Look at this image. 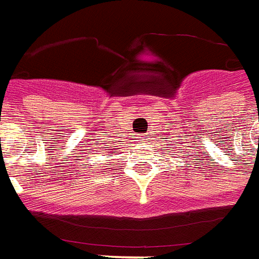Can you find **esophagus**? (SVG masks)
I'll use <instances>...</instances> for the list:
<instances>
[{"label": "esophagus", "mask_w": 259, "mask_h": 259, "mask_svg": "<svg viewBox=\"0 0 259 259\" xmlns=\"http://www.w3.org/2000/svg\"><path fill=\"white\" fill-rule=\"evenodd\" d=\"M149 135H150V134H145V135H142V137H139V141H141V142H145V141H148Z\"/></svg>", "instance_id": "34e87169"}]
</instances>
